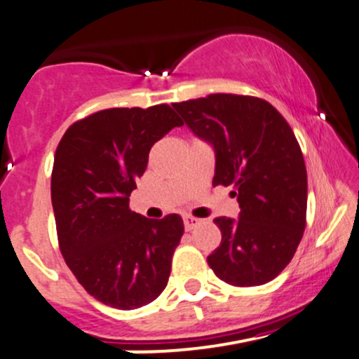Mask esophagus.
<instances>
[{
  "instance_id": "34e87169",
  "label": "esophagus",
  "mask_w": 359,
  "mask_h": 359,
  "mask_svg": "<svg viewBox=\"0 0 359 359\" xmlns=\"http://www.w3.org/2000/svg\"><path fill=\"white\" fill-rule=\"evenodd\" d=\"M198 224H201V221L196 217H191V215H187V217H184V227L185 231H192V229H196Z\"/></svg>"
}]
</instances>
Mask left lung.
<instances>
[{
	"label": "left lung",
	"mask_w": 359,
	"mask_h": 359,
	"mask_svg": "<svg viewBox=\"0 0 359 359\" xmlns=\"http://www.w3.org/2000/svg\"><path fill=\"white\" fill-rule=\"evenodd\" d=\"M172 107L215 150L214 185H234L239 219L217 217L221 245L207 257L219 279L249 287L269 283L303 239L308 174L294 132L269 102L212 93Z\"/></svg>",
	"instance_id": "8db88e82"
}]
</instances>
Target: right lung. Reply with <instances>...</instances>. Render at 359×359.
Here are the masks:
<instances>
[{"label": "right lung", "mask_w": 359, "mask_h": 359, "mask_svg": "<svg viewBox=\"0 0 359 359\" xmlns=\"http://www.w3.org/2000/svg\"><path fill=\"white\" fill-rule=\"evenodd\" d=\"M167 103L107 109L68 127L51 172L58 245L85 291L116 309L161 296L184 234L179 214L147 219L128 207L155 142L182 127Z\"/></svg>", "instance_id": "obj_1"}]
</instances>
